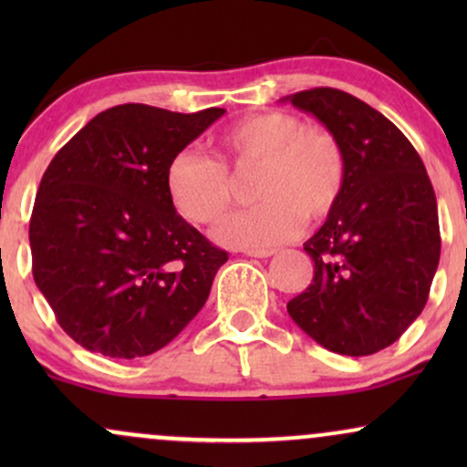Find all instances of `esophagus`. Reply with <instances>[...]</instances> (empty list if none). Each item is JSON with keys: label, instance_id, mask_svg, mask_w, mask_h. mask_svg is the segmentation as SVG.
I'll use <instances>...</instances> for the list:
<instances>
[{"label": "esophagus", "instance_id": "1", "mask_svg": "<svg viewBox=\"0 0 467 467\" xmlns=\"http://www.w3.org/2000/svg\"><path fill=\"white\" fill-rule=\"evenodd\" d=\"M244 254L254 256V259H267V256L275 254V250H244Z\"/></svg>", "mask_w": 467, "mask_h": 467}]
</instances>
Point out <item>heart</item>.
I'll use <instances>...</instances> for the list:
<instances>
[{"mask_svg": "<svg viewBox=\"0 0 467 467\" xmlns=\"http://www.w3.org/2000/svg\"><path fill=\"white\" fill-rule=\"evenodd\" d=\"M223 162L234 171L259 166L256 203L228 219L215 237L234 248H272L296 237L309 222H323L340 206L347 191V153L336 133L307 127L287 111H261L222 136ZM166 195L180 217L213 226L233 206V180L226 166L197 151H180L166 166Z\"/></svg>", "mask_w": 467, "mask_h": 467, "instance_id": "heart-1", "label": "heart"}]
</instances>
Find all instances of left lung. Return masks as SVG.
I'll list each match as a JSON object with an SVG mask.
<instances>
[{"label":"left lung","mask_w":467,"mask_h":467,"mask_svg":"<svg viewBox=\"0 0 467 467\" xmlns=\"http://www.w3.org/2000/svg\"><path fill=\"white\" fill-rule=\"evenodd\" d=\"M283 100L336 133L349 164L340 206L305 241L314 278L287 312L325 349L371 356L428 301L441 252L435 191L409 138L371 105L334 88Z\"/></svg>","instance_id":"8db88e82"}]
</instances>
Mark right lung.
Wrapping results in <instances>:
<instances>
[{"label": "right lung", "instance_id": "right-lung-1", "mask_svg": "<svg viewBox=\"0 0 467 467\" xmlns=\"http://www.w3.org/2000/svg\"><path fill=\"white\" fill-rule=\"evenodd\" d=\"M223 114L116 105L46 169L30 217L32 276L57 323L88 351L151 356L206 303L228 252L175 213L164 175Z\"/></svg>", "mask_w": 467, "mask_h": 467}]
</instances>
